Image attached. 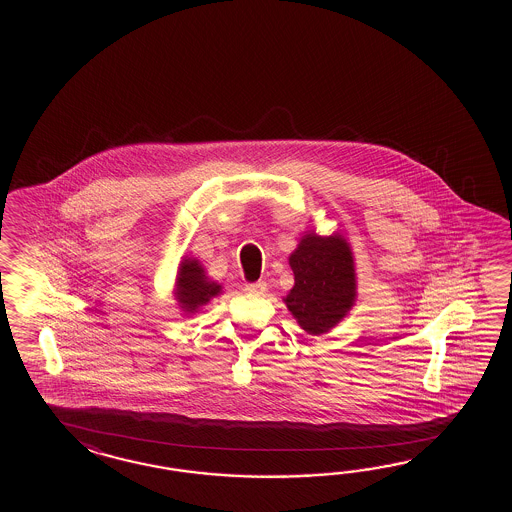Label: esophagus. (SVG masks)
Segmentation results:
<instances>
[{"mask_svg": "<svg viewBox=\"0 0 512 512\" xmlns=\"http://www.w3.org/2000/svg\"><path fill=\"white\" fill-rule=\"evenodd\" d=\"M245 291L249 294H256V296H260V294L265 293L267 291V283L265 282H254L247 283L245 285Z\"/></svg>", "mask_w": 512, "mask_h": 512, "instance_id": "obj_1", "label": "esophagus"}]
</instances>
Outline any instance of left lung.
<instances>
[{"mask_svg":"<svg viewBox=\"0 0 512 512\" xmlns=\"http://www.w3.org/2000/svg\"><path fill=\"white\" fill-rule=\"evenodd\" d=\"M294 285L283 296L298 326L309 335H326L357 302L355 258L340 234L305 232L289 256Z\"/></svg>","mask_w":512,"mask_h":512,"instance_id":"left-lung-1","label":"left lung"}]
</instances>
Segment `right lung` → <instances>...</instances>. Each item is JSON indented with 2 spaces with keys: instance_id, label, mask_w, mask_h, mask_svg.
<instances>
[{
  "instance_id": "obj_1",
  "label": "right lung",
  "mask_w": 512,
  "mask_h": 512,
  "mask_svg": "<svg viewBox=\"0 0 512 512\" xmlns=\"http://www.w3.org/2000/svg\"><path fill=\"white\" fill-rule=\"evenodd\" d=\"M223 293L221 283L210 280L205 267L197 258L185 256L179 261L175 276L174 298L183 315H194L212 298Z\"/></svg>"
}]
</instances>
